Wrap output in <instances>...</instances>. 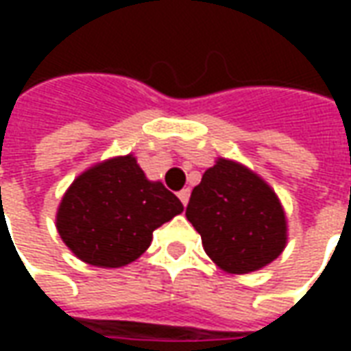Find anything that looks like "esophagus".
Listing matches in <instances>:
<instances>
[{"mask_svg": "<svg viewBox=\"0 0 351 351\" xmlns=\"http://www.w3.org/2000/svg\"><path fill=\"white\" fill-rule=\"evenodd\" d=\"M178 199L182 201V205H184V206L188 205V201H190V190L186 188V190L178 191Z\"/></svg>", "mask_w": 351, "mask_h": 351, "instance_id": "esophagus-1", "label": "esophagus"}]
</instances>
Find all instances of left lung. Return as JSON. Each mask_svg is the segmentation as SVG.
<instances>
[{"mask_svg":"<svg viewBox=\"0 0 351 351\" xmlns=\"http://www.w3.org/2000/svg\"><path fill=\"white\" fill-rule=\"evenodd\" d=\"M186 218L206 256L231 274L259 271L287 243V221L278 195L254 171L231 160L206 169L191 191Z\"/></svg>","mask_w":351,"mask_h":351,"instance_id":"1","label":"left lung"}]
</instances>
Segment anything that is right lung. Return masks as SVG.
Returning <instances> with one entry per match:
<instances>
[{
  "label": "right lung",
  "mask_w": 351,
  "mask_h": 351,
  "mask_svg": "<svg viewBox=\"0 0 351 351\" xmlns=\"http://www.w3.org/2000/svg\"><path fill=\"white\" fill-rule=\"evenodd\" d=\"M182 210L180 199L161 182L148 180L128 154L75 178L58 206L56 228L84 263L118 269L141 258L154 231Z\"/></svg>",
  "instance_id": "right-lung-1"
}]
</instances>
